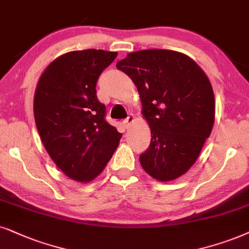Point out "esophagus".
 <instances>
[{"instance_id": "34e87169", "label": "esophagus", "mask_w": 249, "mask_h": 249, "mask_svg": "<svg viewBox=\"0 0 249 249\" xmlns=\"http://www.w3.org/2000/svg\"><path fill=\"white\" fill-rule=\"evenodd\" d=\"M134 119H135V116H134L133 114H130V115H128V117H127L126 119H124V122H123V124H124L125 127H128V126H130V125L132 124V123L134 122Z\"/></svg>"}]
</instances>
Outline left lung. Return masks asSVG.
<instances>
[{
	"label": "left lung",
	"mask_w": 249,
	"mask_h": 249,
	"mask_svg": "<svg viewBox=\"0 0 249 249\" xmlns=\"http://www.w3.org/2000/svg\"><path fill=\"white\" fill-rule=\"evenodd\" d=\"M116 67L137 86L141 114L150 127L152 139L140 155L141 166L160 181L186 174L215 122L209 78L193 59L175 50L130 53Z\"/></svg>",
	"instance_id": "left-lung-1"
}]
</instances>
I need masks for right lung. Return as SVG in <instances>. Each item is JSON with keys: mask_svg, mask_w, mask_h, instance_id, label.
I'll return each instance as SVG.
<instances>
[{"mask_svg": "<svg viewBox=\"0 0 249 249\" xmlns=\"http://www.w3.org/2000/svg\"><path fill=\"white\" fill-rule=\"evenodd\" d=\"M116 57V52L74 50L55 58L37 81L33 111L41 141L57 168L75 181L101 174L122 138L106 122L95 89Z\"/></svg>", "mask_w": 249, "mask_h": 249, "instance_id": "obj_1", "label": "right lung"}]
</instances>
